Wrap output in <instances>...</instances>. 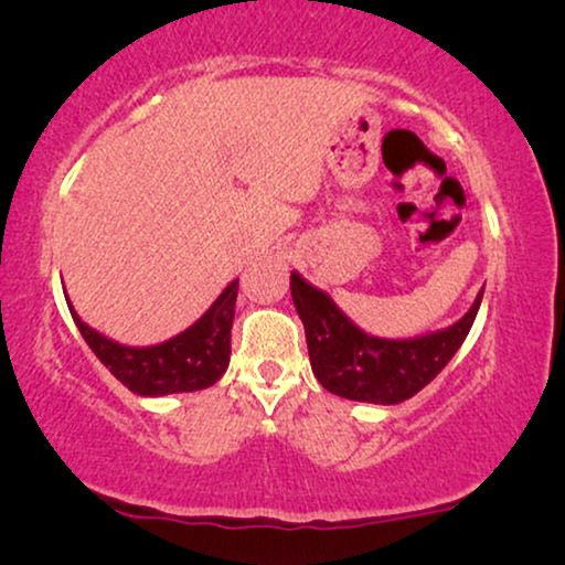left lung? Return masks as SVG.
Segmentation results:
<instances>
[{
	"label": "left lung",
	"instance_id": "obj_1",
	"mask_svg": "<svg viewBox=\"0 0 565 565\" xmlns=\"http://www.w3.org/2000/svg\"><path fill=\"white\" fill-rule=\"evenodd\" d=\"M290 292L303 321L308 358L319 383L329 393L365 401V404H401L435 381L473 327L483 290L466 316L447 329L412 339H383L362 331L329 292L290 273Z\"/></svg>",
	"mask_w": 565,
	"mask_h": 565
}]
</instances>
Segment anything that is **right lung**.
Segmentation results:
<instances>
[{
    "instance_id": "right-lung-1",
    "label": "right lung",
    "mask_w": 565,
    "mask_h": 565,
    "mask_svg": "<svg viewBox=\"0 0 565 565\" xmlns=\"http://www.w3.org/2000/svg\"><path fill=\"white\" fill-rule=\"evenodd\" d=\"M236 296L238 280L228 282L192 327L151 347H128L99 334L79 319L72 300L66 303L84 342L128 391H134L136 396H169V393L211 388L226 373Z\"/></svg>"
}]
</instances>
